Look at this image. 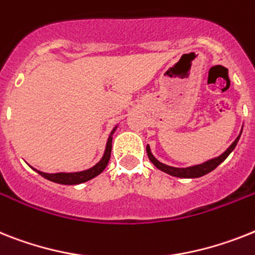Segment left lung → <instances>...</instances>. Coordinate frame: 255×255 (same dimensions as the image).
<instances>
[{
    "label": "left lung",
    "instance_id": "8db88e82",
    "mask_svg": "<svg viewBox=\"0 0 255 255\" xmlns=\"http://www.w3.org/2000/svg\"><path fill=\"white\" fill-rule=\"evenodd\" d=\"M241 132H243V129H241ZM241 132H240V134L237 136L236 140L233 141L232 144H231V146L228 147V149H227L223 154H220L219 157L213 158V159H209V160H206V162H204V163L196 164V166H192V167L179 168V167H172V166H167V164L162 163V162H159V160L154 157L153 154H151L150 146H149V145H146V153H147V157H149V159H150L151 163H153L154 166L158 168V170L163 171V172L171 175V176L185 177V179L201 177V176H204V175L209 174V172H211L213 170H215V168H217L218 166L222 163V162H224V160H226V158L228 157V155H230V154L233 151V149L236 147L237 142H239V140H240Z\"/></svg>",
    "mask_w": 255,
    "mask_h": 255
}]
</instances>
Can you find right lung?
Masks as SVG:
<instances>
[{
    "instance_id": "1",
    "label": "right lung",
    "mask_w": 255,
    "mask_h": 255,
    "mask_svg": "<svg viewBox=\"0 0 255 255\" xmlns=\"http://www.w3.org/2000/svg\"><path fill=\"white\" fill-rule=\"evenodd\" d=\"M118 126H115L114 129L111 131L110 136L108 138V142H106V149H105V153L102 155V158L100 159L98 163H96L93 167L88 168L84 171H79V172H57V174H46V172H41V171L33 170L37 172V174L41 175L42 177L48 179V180L53 181V183L57 184H63V185H75V184H81L85 183V181L91 180L93 177H96L97 175H100L102 171L106 168L109 160H110V154H111V147H113V134L117 131Z\"/></svg>"
}]
</instances>
